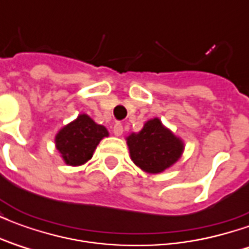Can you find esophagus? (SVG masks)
<instances>
[{
    "mask_svg": "<svg viewBox=\"0 0 249 249\" xmlns=\"http://www.w3.org/2000/svg\"><path fill=\"white\" fill-rule=\"evenodd\" d=\"M123 132H124V128H123V125L120 124V123L114 124V126H113L114 136H121V135H123Z\"/></svg>",
    "mask_w": 249,
    "mask_h": 249,
    "instance_id": "obj_1",
    "label": "esophagus"
}]
</instances>
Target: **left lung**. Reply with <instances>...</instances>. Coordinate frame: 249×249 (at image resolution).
I'll return each instance as SVG.
<instances>
[{
  "label": "left lung",
  "instance_id": "obj_1",
  "mask_svg": "<svg viewBox=\"0 0 249 249\" xmlns=\"http://www.w3.org/2000/svg\"><path fill=\"white\" fill-rule=\"evenodd\" d=\"M130 159L141 171L157 175L183 156L184 141L168 129L159 117L146 121L142 129L126 137Z\"/></svg>",
  "mask_w": 249,
  "mask_h": 249
}]
</instances>
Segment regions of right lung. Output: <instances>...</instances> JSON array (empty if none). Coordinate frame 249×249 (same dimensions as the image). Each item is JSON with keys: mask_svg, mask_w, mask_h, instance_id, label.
I'll return each mask as SVG.
<instances>
[{"mask_svg": "<svg viewBox=\"0 0 249 249\" xmlns=\"http://www.w3.org/2000/svg\"><path fill=\"white\" fill-rule=\"evenodd\" d=\"M108 136V129L104 125L81 113L58 130L54 144L66 165L80 167L92 159L100 141Z\"/></svg>", "mask_w": 249, "mask_h": 249, "instance_id": "right-lung-1", "label": "right lung"}]
</instances>
